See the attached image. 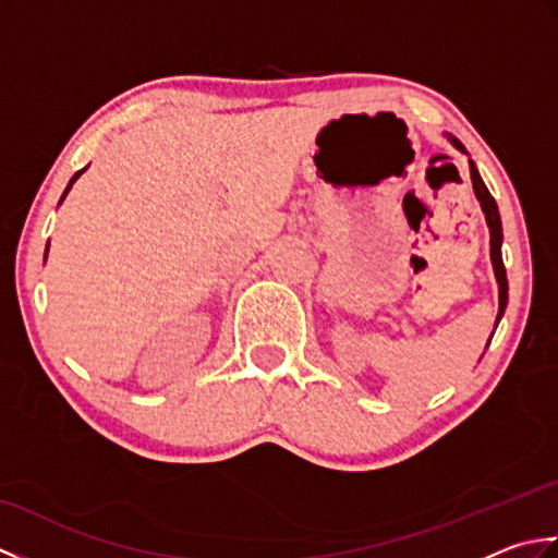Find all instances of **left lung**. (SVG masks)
<instances>
[{
	"mask_svg": "<svg viewBox=\"0 0 558 558\" xmlns=\"http://www.w3.org/2000/svg\"><path fill=\"white\" fill-rule=\"evenodd\" d=\"M450 144H453L460 153H468L465 146L460 144L456 136H448ZM470 177H472V189H475V196L482 206L484 218H487L489 225V234H492V266H494V276L496 282H499V316H496V324L501 322V316L506 312V304H508V280H506V268H504V258H501V242H504V232H501V216H499V206H496L494 196L489 194V189L484 186L482 177L475 168V162L470 160Z\"/></svg>",
	"mask_w": 558,
	"mask_h": 558,
	"instance_id": "1",
	"label": "left lung"
}]
</instances>
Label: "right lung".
Wrapping results in <instances>:
<instances>
[{"label":"right lung","instance_id":"1","mask_svg":"<svg viewBox=\"0 0 558 558\" xmlns=\"http://www.w3.org/2000/svg\"><path fill=\"white\" fill-rule=\"evenodd\" d=\"M81 172H83V170H78V172H76V174H74V177H71V182H69V186H66V192H64V194H62V198H59V204H62V201H64V196H66V194H69V189H71V184H74V182H76V180H78V177H81ZM47 246H50V244H47ZM45 256H47V252H45Z\"/></svg>","mask_w":558,"mask_h":558}]
</instances>
